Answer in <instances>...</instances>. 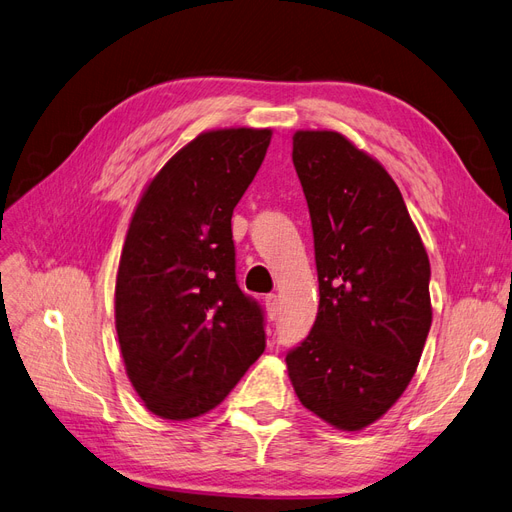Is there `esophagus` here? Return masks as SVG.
<instances>
[{
    "label": "esophagus",
    "mask_w": 512,
    "mask_h": 512,
    "mask_svg": "<svg viewBox=\"0 0 512 512\" xmlns=\"http://www.w3.org/2000/svg\"><path fill=\"white\" fill-rule=\"evenodd\" d=\"M266 310H268V317L274 321V319H278V315H280V306H278V295L276 293H270V295H266Z\"/></svg>",
    "instance_id": "obj_1"
}]
</instances>
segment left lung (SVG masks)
Segmentation results:
<instances>
[{
    "label": "left lung",
    "mask_w": 512,
    "mask_h": 512,
    "mask_svg": "<svg viewBox=\"0 0 512 512\" xmlns=\"http://www.w3.org/2000/svg\"><path fill=\"white\" fill-rule=\"evenodd\" d=\"M319 312L287 353L300 402L344 432L364 430L415 376L432 325L430 259L387 170L338 131H295Z\"/></svg>",
    "instance_id": "obj_1"
}]
</instances>
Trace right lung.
Segmentation results:
<instances>
[{"label": "right lung", "instance_id": "1", "mask_svg": "<svg viewBox=\"0 0 512 512\" xmlns=\"http://www.w3.org/2000/svg\"><path fill=\"white\" fill-rule=\"evenodd\" d=\"M272 129H214L146 185L114 289V323L131 385L161 419L219 406L266 349L261 306L236 283L232 214Z\"/></svg>", "mask_w": 512, "mask_h": 512}]
</instances>
